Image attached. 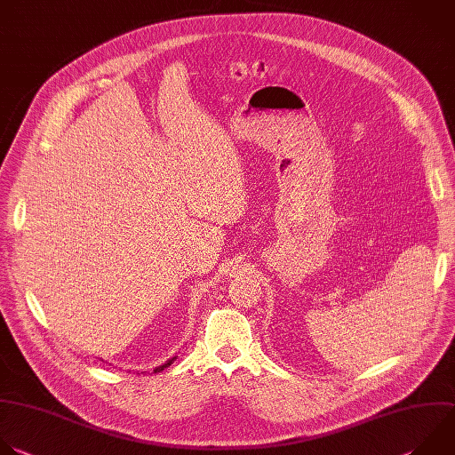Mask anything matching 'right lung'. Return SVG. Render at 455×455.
Returning <instances> with one entry per match:
<instances>
[{
    "label": "right lung",
    "mask_w": 455,
    "mask_h": 455,
    "mask_svg": "<svg viewBox=\"0 0 455 455\" xmlns=\"http://www.w3.org/2000/svg\"><path fill=\"white\" fill-rule=\"evenodd\" d=\"M175 359H177V357H173V359H170V361H168V363H164V364H163V366H159V368H156V370H154V373H157V371H163V370H164V368H168V366H172V364H173V361H175Z\"/></svg>",
    "instance_id": "right-lung-1"
}]
</instances>
